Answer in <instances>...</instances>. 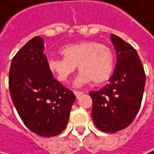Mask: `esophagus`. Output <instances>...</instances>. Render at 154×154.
Here are the masks:
<instances>
[{"label":"esophagus","mask_w":154,"mask_h":154,"mask_svg":"<svg viewBox=\"0 0 154 154\" xmlns=\"http://www.w3.org/2000/svg\"><path fill=\"white\" fill-rule=\"evenodd\" d=\"M74 93H75L76 97H79L80 96H82L84 94V92H82V91H74Z\"/></svg>","instance_id":"obj_1"}]
</instances>
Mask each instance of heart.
Listing matches in <instances>:
<instances>
[{"label":"heart","mask_w":154,"mask_h":154,"mask_svg":"<svg viewBox=\"0 0 154 154\" xmlns=\"http://www.w3.org/2000/svg\"><path fill=\"white\" fill-rule=\"evenodd\" d=\"M64 58H50L47 66L58 81L66 83L74 74L76 66L80 70L75 85L80 87L93 80L101 84L109 79L114 68L111 49L95 41L69 44L60 50Z\"/></svg>","instance_id":"heart-1"}]
</instances>
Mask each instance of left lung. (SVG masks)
Listing matches in <instances>:
<instances>
[{
    "instance_id": "obj_1",
    "label": "left lung",
    "mask_w": 154,
    "mask_h": 154,
    "mask_svg": "<svg viewBox=\"0 0 154 154\" xmlns=\"http://www.w3.org/2000/svg\"><path fill=\"white\" fill-rule=\"evenodd\" d=\"M117 53V64L109 83L97 91H90L91 115L100 131L114 133L128 127L141 104L145 72L137 51L120 37L111 35Z\"/></svg>"
}]
</instances>
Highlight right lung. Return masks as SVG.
Here are the masks:
<instances>
[{
    "mask_svg": "<svg viewBox=\"0 0 154 154\" xmlns=\"http://www.w3.org/2000/svg\"><path fill=\"white\" fill-rule=\"evenodd\" d=\"M44 54V40L35 36L14 57L9 89L24 125L43 137L61 133L66 127L75 94L54 79Z\"/></svg>",
    "mask_w": 154,
    "mask_h": 154,
    "instance_id": "obj_1",
    "label": "right lung"
}]
</instances>
